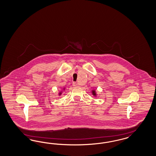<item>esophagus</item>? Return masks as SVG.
<instances>
[{
	"label": "esophagus",
	"instance_id": "34e87169",
	"mask_svg": "<svg viewBox=\"0 0 156 156\" xmlns=\"http://www.w3.org/2000/svg\"><path fill=\"white\" fill-rule=\"evenodd\" d=\"M73 86H79V84L77 83H76V82H73Z\"/></svg>",
	"mask_w": 156,
	"mask_h": 156
}]
</instances>
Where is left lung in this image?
Listing matches in <instances>:
<instances>
[{
	"label": "left lung",
	"instance_id": "8db88e82",
	"mask_svg": "<svg viewBox=\"0 0 156 156\" xmlns=\"http://www.w3.org/2000/svg\"><path fill=\"white\" fill-rule=\"evenodd\" d=\"M92 94L94 96L96 95V94L95 90H92Z\"/></svg>",
	"mask_w": 156,
	"mask_h": 156
}]
</instances>
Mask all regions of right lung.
Wrapping results in <instances>:
<instances>
[{
    "instance_id": "right-lung-1",
    "label": "right lung",
    "mask_w": 156,
    "mask_h": 156,
    "mask_svg": "<svg viewBox=\"0 0 156 156\" xmlns=\"http://www.w3.org/2000/svg\"><path fill=\"white\" fill-rule=\"evenodd\" d=\"M64 90H65V88H64ZM61 93H62V91H61L60 92H59V94H58V95H61Z\"/></svg>"
}]
</instances>
